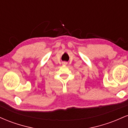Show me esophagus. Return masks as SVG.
<instances>
[{"label":"esophagus","instance_id":"34e87169","mask_svg":"<svg viewBox=\"0 0 128 128\" xmlns=\"http://www.w3.org/2000/svg\"><path fill=\"white\" fill-rule=\"evenodd\" d=\"M63 64H67V62H63Z\"/></svg>","mask_w":128,"mask_h":128}]
</instances>
